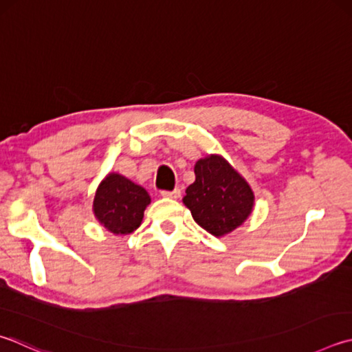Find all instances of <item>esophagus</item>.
I'll list each match as a JSON object with an SVG mask.
<instances>
[{
	"label": "esophagus",
	"mask_w": 352,
	"mask_h": 352,
	"mask_svg": "<svg viewBox=\"0 0 352 352\" xmlns=\"http://www.w3.org/2000/svg\"><path fill=\"white\" fill-rule=\"evenodd\" d=\"M162 194L163 197H166V198H178L182 195V192H180V189H174V190H162Z\"/></svg>",
	"instance_id": "1"
}]
</instances>
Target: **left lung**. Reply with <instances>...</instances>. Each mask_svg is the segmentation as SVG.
I'll return each instance as SVG.
<instances>
[{
	"label": "left lung",
	"instance_id": "1",
	"mask_svg": "<svg viewBox=\"0 0 352 352\" xmlns=\"http://www.w3.org/2000/svg\"><path fill=\"white\" fill-rule=\"evenodd\" d=\"M194 172L195 182L183 198L194 220L215 237L234 231L252 210L249 184L221 157L198 160Z\"/></svg>",
	"mask_w": 352,
	"mask_h": 352
}]
</instances>
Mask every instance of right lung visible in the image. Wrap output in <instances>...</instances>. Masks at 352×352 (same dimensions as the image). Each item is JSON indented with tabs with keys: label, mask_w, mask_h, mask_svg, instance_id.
<instances>
[{
	"label": "right lung",
	"mask_w": 352,
	"mask_h": 352,
	"mask_svg": "<svg viewBox=\"0 0 352 352\" xmlns=\"http://www.w3.org/2000/svg\"><path fill=\"white\" fill-rule=\"evenodd\" d=\"M151 197L138 184L118 174L107 175L94 200V212L113 234H131L142 225Z\"/></svg>",
	"instance_id": "1"
}]
</instances>
